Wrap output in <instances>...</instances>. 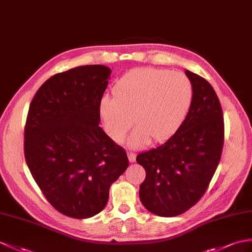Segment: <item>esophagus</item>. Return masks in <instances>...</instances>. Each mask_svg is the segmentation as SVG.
Instances as JSON below:
<instances>
[{
    "label": "esophagus",
    "mask_w": 252,
    "mask_h": 252,
    "mask_svg": "<svg viewBox=\"0 0 252 252\" xmlns=\"http://www.w3.org/2000/svg\"><path fill=\"white\" fill-rule=\"evenodd\" d=\"M127 155H128V159H129L130 162H134V161H136V155H134L133 153L128 152Z\"/></svg>",
    "instance_id": "esophagus-1"
}]
</instances>
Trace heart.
Returning <instances> with one entry per match:
<instances>
[{
	"instance_id": "b5f03b06",
	"label": "heart",
	"mask_w": 252,
	"mask_h": 252,
	"mask_svg": "<svg viewBox=\"0 0 252 252\" xmlns=\"http://www.w3.org/2000/svg\"><path fill=\"white\" fill-rule=\"evenodd\" d=\"M193 88L187 76L168 69L134 68L122 76L113 88V97L99 103L106 131L115 142L124 140L133 122L138 124L129 145L142 147L164 142L174 136L191 107Z\"/></svg>"
}]
</instances>
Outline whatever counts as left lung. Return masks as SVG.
Instances as JSON below:
<instances>
[{
	"instance_id": "obj_1",
	"label": "left lung",
	"mask_w": 252,
	"mask_h": 252,
	"mask_svg": "<svg viewBox=\"0 0 252 252\" xmlns=\"http://www.w3.org/2000/svg\"><path fill=\"white\" fill-rule=\"evenodd\" d=\"M185 73L193 88L186 120L164 143L137 156L146 173L140 200L147 211L161 217L181 215L201 199L223 146V114L216 93L197 73Z\"/></svg>"
}]
</instances>
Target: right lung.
Segmentation results:
<instances>
[{
	"mask_svg": "<svg viewBox=\"0 0 252 252\" xmlns=\"http://www.w3.org/2000/svg\"><path fill=\"white\" fill-rule=\"evenodd\" d=\"M111 69L85 65L57 73L30 105L24 156L36 184L61 214L100 213L110 186L125 172L126 152L99 126V103Z\"/></svg>",
	"mask_w": 252,
	"mask_h": 252,
	"instance_id": "obj_1",
	"label": "right lung"
}]
</instances>
